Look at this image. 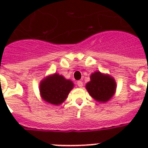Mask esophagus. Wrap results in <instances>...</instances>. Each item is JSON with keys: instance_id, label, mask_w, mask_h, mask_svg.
Returning a JSON list of instances; mask_svg holds the SVG:
<instances>
[{"instance_id": "1", "label": "esophagus", "mask_w": 148, "mask_h": 148, "mask_svg": "<svg viewBox=\"0 0 148 148\" xmlns=\"http://www.w3.org/2000/svg\"><path fill=\"white\" fill-rule=\"evenodd\" d=\"M77 86H78L79 88H82V87H83V82L81 81H77Z\"/></svg>"}]
</instances>
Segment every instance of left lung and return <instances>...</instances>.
I'll list each match as a JSON object with an SVG mask.
<instances>
[{
  "label": "left lung",
  "instance_id": "1",
  "mask_svg": "<svg viewBox=\"0 0 148 148\" xmlns=\"http://www.w3.org/2000/svg\"><path fill=\"white\" fill-rule=\"evenodd\" d=\"M86 88L96 101L104 103L109 101L114 94L116 83L111 77L97 71L91 74L90 81L87 84Z\"/></svg>",
  "mask_w": 148,
  "mask_h": 148
}]
</instances>
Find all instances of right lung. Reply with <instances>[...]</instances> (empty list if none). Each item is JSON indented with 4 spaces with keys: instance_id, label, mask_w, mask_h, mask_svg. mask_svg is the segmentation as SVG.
Instances as JSON below:
<instances>
[{
    "instance_id": "add662e5",
    "label": "right lung",
    "mask_w": 148,
    "mask_h": 148,
    "mask_svg": "<svg viewBox=\"0 0 148 148\" xmlns=\"http://www.w3.org/2000/svg\"><path fill=\"white\" fill-rule=\"evenodd\" d=\"M74 87L71 81L66 80L61 75L54 74L41 81L40 85V95L47 102L58 105L67 98Z\"/></svg>"
}]
</instances>
